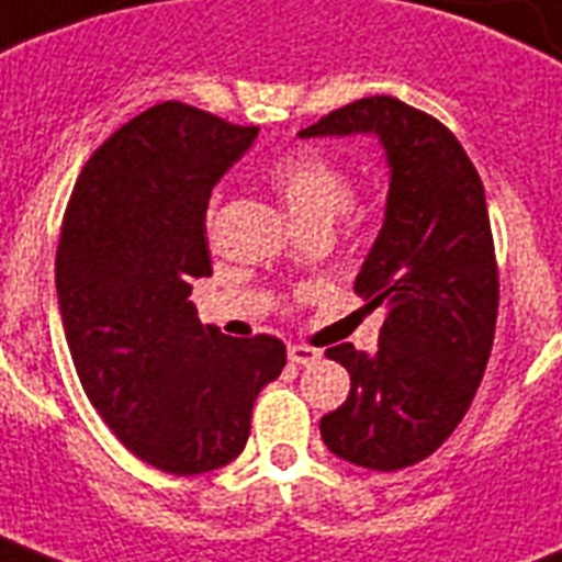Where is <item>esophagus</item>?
Here are the masks:
<instances>
[{
	"label": "esophagus",
	"mask_w": 562,
	"mask_h": 562,
	"mask_svg": "<svg viewBox=\"0 0 562 562\" xmlns=\"http://www.w3.org/2000/svg\"><path fill=\"white\" fill-rule=\"evenodd\" d=\"M321 350L306 348V345H289V362L294 366H312V362H318Z\"/></svg>",
	"instance_id": "34e87169"
}]
</instances>
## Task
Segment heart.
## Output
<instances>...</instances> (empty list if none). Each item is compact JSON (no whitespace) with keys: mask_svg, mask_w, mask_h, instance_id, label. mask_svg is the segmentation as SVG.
<instances>
[{"mask_svg":"<svg viewBox=\"0 0 562 562\" xmlns=\"http://www.w3.org/2000/svg\"><path fill=\"white\" fill-rule=\"evenodd\" d=\"M271 186L303 229H329L338 214H348L353 205V179L348 170L336 158L312 147L277 158L271 167ZM214 212L217 196L209 203V221H214Z\"/></svg>","mask_w":562,"mask_h":562,"instance_id":"1","label":"heart"}]
</instances>
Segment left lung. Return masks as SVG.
<instances>
[{"mask_svg":"<svg viewBox=\"0 0 562 562\" xmlns=\"http://www.w3.org/2000/svg\"><path fill=\"white\" fill-rule=\"evenodd\" d=\"M324 135H376L392 179L353 285L368 310L385 306L380 345L371 357L327 348L348 368L350 395L321 418V436L341 460L397 471L457 430L490 362L498 265L486 194L451 128L395 97L350 102L300 132Z\"/></svg>","mask_w":562,"mask_h":562,"instance_id":"obj_1","label":"left lung"}]
</instances>
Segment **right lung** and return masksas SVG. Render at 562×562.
<instances>
[{"mask_svg":"<svg viewBox=\"0 0 562 562\" xmlns=\"http://www.w3.org/2000/svg\"><path fill=\"white\" fill-rule=\"evenodd\" d=\"M256 135L158 102L88 158L64 212L55 289L81 389L111 434L167 474L233 462L252 401L285 368L280 338L224 336L188 300L191 280L212 273L214 182Z\"/></svg>","mask_w":562,"mask_h":562,"instance_id":"add662e5","label":"right lung"}]
</instances>
